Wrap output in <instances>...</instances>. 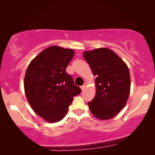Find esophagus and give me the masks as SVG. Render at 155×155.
Masks as SVG:
<instances>
[{
	"mask_svg": "<svg viewBox=\"0 0 155 155\" xmlns=\"http://www.w3.org/2000/svg\"><path fill=\"white\" fill-rule=\"evenodd\" d=\"M86 84H84L82 85V86L81 87V90H84L85 89V87H86Z\"/></svg>",
	"mask_w": 155,
	"mask_h": 155,
	"instance_id": "34e87169",
	"label": "esophagus"
}]
</instances>
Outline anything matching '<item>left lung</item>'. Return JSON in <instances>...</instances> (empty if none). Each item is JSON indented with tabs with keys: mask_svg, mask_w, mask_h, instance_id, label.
Listing matches in <instances>:
<instances>
[{
	"mask_svg": "<svg viewBox=\"0 0 155 155\" xmlns=\"http://www.w3.org/2000/svg\"><path fill=\"white\" fill-rule=\"evenodd\" d=\"M95 76L96 94L88 102L92 114L102 120L113 118L125 106L130 90L129 69L116 53L108 48L84 52Z\"/></svg>",
	"mask_w": 155,
	"mask_h": 155,
	"instance_id": "8db88e82",
	"label": "left lung"
}]
</instances>
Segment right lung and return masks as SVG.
<instances>
[{
	"label": "right lung",
	"mask_w": 155,
	"mask_h": 155,
	"mask_svg": "<svg viewBox=\"0 0 155 155\" xmlns=\"http://www.w3.org/2000/svg\"><path fill=\"white\" fill-rule=\"evenodd\" d=\"M74 55L73 49L52 46L31 62L24 80L26 97L34 111L49 122L65 117L73 97L81 93L65 69Z\"/></svg>",
	"instance_id": "1"
}]
</instances>
